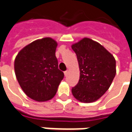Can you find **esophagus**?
<instances>
[{
    "instance_id": "34e87169",
    "label": "esophagus",
    "mask_w": 132,
    "mask_h": 132,
    "mask_svg": "<svg viewBox=\"0 0 132 132\" xmlns=\"http://www.w3.org/2000/svg\"><path fill=\"white\" fill-rule=\"evenodd\" d=\"M68 73H69V72H68V70L65 71V72H64V76H68Z\"/></svg>"
}]
</instances>
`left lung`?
I'll use <instances>...</instances> for the list:
<instances>
[{"label":"left lung","mask_w":132,"mask_h":132,"mask_svg":"<svg viewBox=\"0 0 132 132\" xmlns=\"http://www.w3.org/2000/svg\"><path fill=\"white\" fill-rule=\"evenodd\" d=\"M72 49L76 53L80 71L79 82L72 93L81 102H94L112 82L117 72L115 59L101 44L88 38L72 45Z\"/></svg>","instance_id":"obj_1"}]
</instances>
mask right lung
I'll return each instance as SVG.
<instances>
[{
  "instance_id": "1",
  "label": "right lung",
  "mask_w": 132,
  "mask_h": 132,
  "mask_svg": "<svg viewBox=\"0 0 132 132\" xmlns=\"http://www.w3.org/2000/svg\"><path fill=\"white\" fill-rule=\"evenodd\" d=\"M57 43L51 38L32 42L18 53L14 61L17 80L25 94L37 102L54 97L64 73L55 56Z\"/></svg>"
}]
</instances>
